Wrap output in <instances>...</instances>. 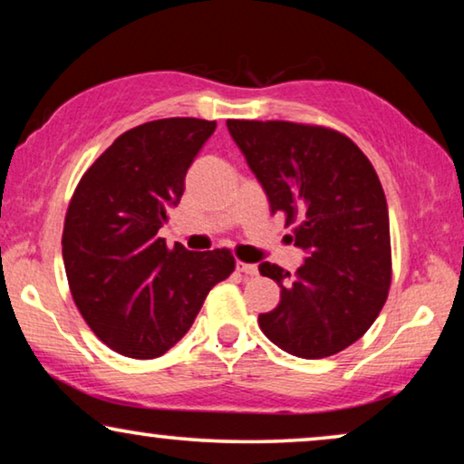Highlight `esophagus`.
Returning a JSON list of instances; mask_svg holds the SVG:
<instances>
[{
	"mask_svg": "<svg viewBox=\"0 0 464 464\" xmlns=\"http://www.w3.org/2000/svg\"><path fill=\"white\" fill-rule=\"evenodd\" d=\"M237 270L243 272V275H246V276H256L259 272L256 264H245V262H237Z\"/></svg>",
	"mask_w": 464,
	"mask_h": 464,
	"instance_id": "34e87169",
	"label": "esophagus"
}]
</instances>
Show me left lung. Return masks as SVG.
<instances>
[{
    "label": "left lung",
    "instance_id": "8db88e82",
    "mask_svg": "<svg viewBox=\"0 0 464 464\" xmlns=\"http://www.w3.org/2000/svg\"><path fill=\"white\" fill-rule=\"evenodd\" d=\"M227 130L268 196L295 224L306 259L295 275L259 264L281 302L259 314L272 344L302 359L344 351L382 310L391 287V227L382 183L367 156L334 129L285 120H227Z\"/></svg>",
    "mask_w": 464,
    "mask_h": 464
}]
</instances>
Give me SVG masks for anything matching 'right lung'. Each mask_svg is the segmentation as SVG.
Masks as SVG:
<instances>
[{
    "mask_svg": "<svg viewBox=\"0 0 464 464\" xmlns=\"http://www.w3.org/2000/svg\"><path fill=\"white\" fill-rule=\"evenodd\" d=\"M215 122L164 118L126 130L82 175L65 215L63 262L94 335L130 359H156L192 327L230 249L188 251L158 237Z\"/></svg>",
    "mask_w": 464,
    "mask_h": 464,
    "instance_id": "1",
    "label": "right lung"
}]
</instances>
